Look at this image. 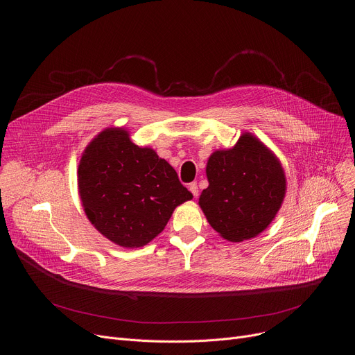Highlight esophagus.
Listing matches in <instances>:
<instances>
[{"instance_id": "obj_1", "label": "esophagus", "mask_w": 355, "mask_h": 355, "mask_svg": "<svg viewBox=\"0 0 355 355\" xmlns=\"http://www.w3.org/2000/svg\"><path fill=\"white\" fill-rule=\"evenodd\" d=\"M188 189L192 192V195L196 198L198 196V185H196V182H191L189 185H188Z\"/></svg>"}]
</instances>
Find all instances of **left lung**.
Segmentation results:
<instances>
[{
    "label": "left lung",
    "instance_id": "left-lung-1",
    "mask_svg": "<svg viewBox=\"0 0 355 355\" xmlns=\"http://www.w3.org/2000/svg\"><path fill=\"white\" fill-rule=\"evenodd\" d=\"M207 177L209 185L198 204L219 236L233 243L263 233L275 219L286 192L279 159L250 132L233 147L214 151Z\"/></svg>",
    "mask_w": 355,
    "mask_h": 355
}]
</instances>
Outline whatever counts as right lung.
<instances>
[{"instance_id": "add662e5", "label": "right lung", "mask_w": 355, "mask_h": 355, "mask_svg": "<svg viewBox=\"0 0 355 355\" xmlns=\"http://www.w3.org/2000/svg\"><path fill=\"white\" fill-rule=\"evenodd\" d=\"M77 184L91 225L126 248L150 243L192 199L175 170L151 147L135 144L123 128H107L87 144Z\"/></svg>"}]
</instances>
